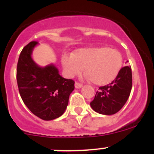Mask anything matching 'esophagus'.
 I'll return each mask as SVG.
<instances>
[{
    "label": "esophagus",
    "mask_w": 154,
    "mask_h": 154,
    "mask_svg": "<svg viewBox=\"0 0 154 154\" xmlns=\"http://www.w3.org/2000/svg\"><path fill=\"white\" fill-rule=\"evenodd\" d=\"M75 87L76 89H80V88L82 87V85L81 83H79V82H76L75 84Z\"/></svg>",
    "instance_id": "1"
}]
</instances>
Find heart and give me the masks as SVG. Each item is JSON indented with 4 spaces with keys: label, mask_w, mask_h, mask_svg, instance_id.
Instances as JSON below:
<instances>
[{
    "label": "heart",
    "mask_w": 154,
    "mask_h": 154,
    "mask_svg": "<svg viewBox=\"0 0 154 154\" xmlns=\"http://www.w3.org/2000/svg\"><path fill=\"white\" fill-rule=\"evenodd\" d=\"M62 64L68 75L85 73L92 83L106 85L115 79L123 67V59L118 50L106 46L80 48L73 55L62 57Z\"/></svg>",
    "instance_id": "heart-1"
}]
</instances>
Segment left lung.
I'll use <instances>...</instances> for the list:
<instances>
[{
    "label": "left lung",
    "mask_w": 154,
    "mask_h": 154,
    "mask_svg": "<svg viewBox=\"0 0 154 154\" xmlns=\"http://www.w3.org/2000/svg\"><path fill=\"white\" fill-rule=\"evenodd\" d=\"M131 66L122 68L117 77L109 85L101 86L90 103L94 111L103 115L119 112L127 101L132 89Z\"/></svg>",
    "instance_id": "obj_1"
}]
</instances>
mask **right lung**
I'll list each match as a JSON object with an SVG mask.
<instances>
[{"label": "right lung", "instance_id": "right-lung-1", "mask_svg": "<svg viewBox=\"0 0 154 154\" xmlns=\"http://www.w3.org/2000/svg\"><path fill=\"white\" fill-rule=\"evenodd\" d=\"M37 45V42H31L20 54L17 86L23 102L34 115L43 120H52L65 112L75 82L62 78L52 64L39 67L31 58Z\"/></svg>", "mask_w": 154, "mask_h": 154}]
</instances>
